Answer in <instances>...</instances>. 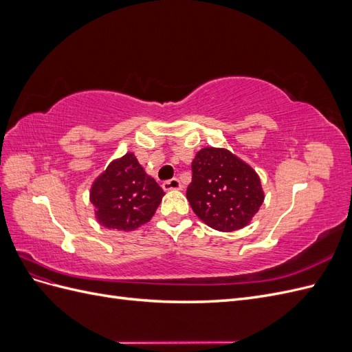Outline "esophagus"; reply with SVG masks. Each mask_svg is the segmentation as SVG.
Here are the masks:
<instances>
[{"mask_svg": "<svg viewBox=\"0 0 352 352\" xmlns=\"http://www.w3.org/2000/svg\"><path fill=\"white\" fill-rule=\"evenodd\" d=\"M163 189L164 190L182 189V184H180V180L177 177H173V179H170V180H166V182H163Z\"/></svg>", "mask_w": 352, "mask_h": 352, "instance_id": "obj_1", "label": "esophagus"}]
</instances>
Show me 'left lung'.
<instances>
[{
  "instance_id": "1",
  "label": "left lung",
  "mask_w": 352,
  "mask_h": 352,
  "mask_svg": "<svg viewBox=\"0 0 352 352\" xmlns=\"http://www.w3.org/2000/svg\"><path fill=\"white\" fill-rule=\"evenodd\" d=\"M186 198L195 214L212 229L245 228L258 211L264 194L258 175L242 160L220 148H202L192 162Z\"/></svg>"
}]
</instances>
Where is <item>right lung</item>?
<instances>
[{"label":"right lung","instance_id":"add662e5","mask_svg":"<svg viewBox=\"0 0 352 352\" xmlns=\"http://www.w3.org/2000/svg\"><path fill=\"white\" fill-rule=\"evenodd\" d=\"M164 192L132 153L113 162L95 180L91 202L102 226L135 230L150 221Z\"/></svg>","mask_w":352,"mask_h":352}]
</instances>
